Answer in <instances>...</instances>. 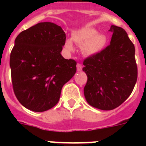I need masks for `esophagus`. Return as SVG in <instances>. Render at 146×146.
<instances>
[{
  "mask_svg": "<svg viewBox=\"0 0 146 146\" xmlns=\"http://www.w3.org/2000/svg\"><path fill=\"white\" fill-rule=\"evenodd\" d=\"M76 70H77L78 72H80V71H81V70H82V66H81L80 63L76 64Z\"/></svg>",
  "mask_w": 146,
  "mask_h": 146,
  "instance_id": "obj_1",
  "label": "esophagus"
}]
</instances>
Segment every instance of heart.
Returning <instances> with one entry per match:
<instances>
[{"label":"heart","mask_w":146,"mask_h":146,"mask_svg":"<svg viewBox=\"0 0 146 146\" xmlns=\"http://www.w3.org/2000/svg\"><path fill=\"white\" fill-rule=\"evenodd\" d=\"M72 40L80 48H83L84 53L88 56L100 53L105 48L107 41L106 36L103 34H98V30L92 27H85L74 31L72 34ZM72 40L66 39L65 41V48L70 53L75 51Z\"/></svg>","instance_id":"1"}]
</instances>
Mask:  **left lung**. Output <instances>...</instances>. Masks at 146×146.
I'll use <instances>...</instances> for the list:
<instances>
[{"instance_id": "1", "label": "left lung", "mask_w": 146, "mask_h": 146, "mask_svg": "<svg viewBox=\"0 0 146 146\" xmlns=\"http://www.w3.org/2000/svg\"><path fill=\"white\" fill-rule=\"evenodd\" d=\"M110 44L98 54L84 61L88 76L84 88L86 101L102 110H111L122 104L131 94L137 77L135 49L123 28L111 26Z\"/></svg>"}]
</instances>
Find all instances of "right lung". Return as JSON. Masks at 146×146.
<instances>
[{
  "label": "right lung",
  "mask_w": 146,
  "mask_h": 146,
  "mask_svg": "<svg viewBox=\"0 0 146 146\" xmlns=\"http://www.w3.org/2000/svg\"><path fill=\"white\" fill-rule=\"evenodd\" d=\"M66 33L50 22L21 32L10 55L11 80L24 107L44 112L57 104L63 85L76 73V62L61 54Z\"/></svg>",
  "instance_id": "add662e5"
}]
</instances>
